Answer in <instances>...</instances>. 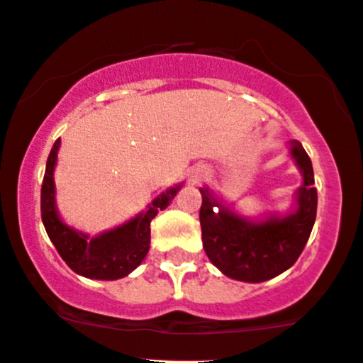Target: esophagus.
<instances>
[{"label": "esophagus", "mask_w": 363, "mask_h": 363, "mask_svg": "<svg viewBox=\"0 0 363 363\" xmlns=\"http://www.w3.org/2000/svg\"><path fill=\"white\" fill-rule=\"evenodd\" d=\"M205 175H207V170H205L203 167H196V168H193V172H191L193 181H200V179H203Z\"/></svg>", "instance_id": "34e87169"}]
</instances>
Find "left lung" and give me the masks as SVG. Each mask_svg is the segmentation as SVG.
Returning a JSON list of instances; mask_svg holds the SVG:
<instances>
[{"mask_svg": "<svg viewBox=\"0 0 363 363\" xmlns=\"http://www.w3.org/2000/svg\"><path fill=\"white\" fill-rule=\"evenodd\" d=\"M290 156L302 174L295 208L252 221L237 214L208 188H200V226L208 259L225 276L244 283H262L279 276L298 259L309 240L318 207L314 172L302 144L290 142Z\"/></svg>", "mask_w": 363, "mask_h": 363, "instance_id": "left-lung-1", "label": "left lung"}]
</instances>
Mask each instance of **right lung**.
Returning a JSON list of instances; mask_svg holds the SVG:
<instances>
[{
	"label": "right lung",
	"instance_id": "right-lung-1",
	"mask_svg": "<svg viewBox=\"0 0 363 363\" xmlns=\"http://www.w3.org/2000/svg\"><path fill=\"white\" fill-rule=\"evenodd\" d=\"M60 145L61 140L57 138L47 158L42 182V221L47 235L61 258L79 276L100 281L121 279L144 262L151 246V221L156 218L158 211L170 205L175 193L181 189V184L156 196L144 212L131 218L130 221L100 235L89 237L87 233L68 226L57 212L54 168Z\"/></svg>",
	"mask_w": 363,
	"mask_h": 363
}]
</instances>
